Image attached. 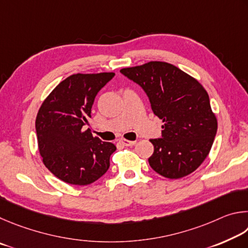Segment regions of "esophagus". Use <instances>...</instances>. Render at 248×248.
Listing matches in <instances>:
<instances>
[{
	"label": "esophagus",
	"instance_id": "1",
	"mask_svg": "<svg viewBox=\"0 0 248 248\" xmlns=\"http://www.w3.org/2000/svg\"><path fill=\"white\" fill-rule=\"evenodd\" d=\"M120 142H121L122 145H124V146H126V147H128V146H134V145L136 144L135 140H121Z\"/></svg>",
	"mask_w": 248,
	"mask_h": 248
}]
</instances>
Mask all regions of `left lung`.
I'll use <instances>...</instances> for the list:
<instances>
[{
  "mask_svg": "<svg viewBox=\"0 0 248 248\" xmlns=\"http://www.w3.org/2000/svg\"><path fill=\"white\" fill-rule=\"evenodd\" d=\"M121 73L144 89L154 113L163 122L162 137L150 140L155 147L150 167L168 179L193 173L209 155L218 128L206 89L166 62L153 61Z\"/></svg>",
  "mask_w": 248,
  "mask_h": 248,
  "instance_id": "8db88e82",
  "label": "left lung"
}]
</instances>
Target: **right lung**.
I'll return each instance as SVG.
<instances>
[{
	"label": "right lung",
	"instance_id": "right-lung-1",
	"mask_svg": "<svg viewBox=\"0 0 248 248\" xmlns=\"http://www.w3.org/2000/svg\"><path fill=\"white\" fill-rule=\"evenodd\" d=\"M114 73L74 74L52 90L39 108L36 132L43 164L65 183L88 185L110 167L112 142L85 129L100 89Z\"/></svg>",
	"mask_w": 248,
	"mask_h": 248
}]
</instances>
